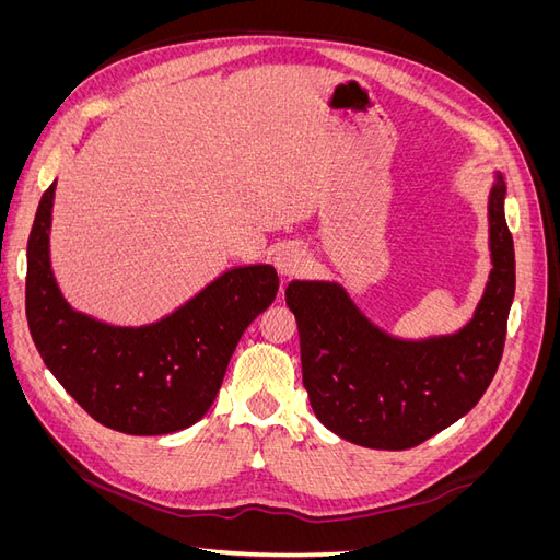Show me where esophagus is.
Instances as JSON below:
<instances>
[{"label": "esophagus", "mask_w": 560, "mask_h": 560, "mask_svg": "<svg viewBox=\"0 0 560 560\" xmlns=\"http://www.w3.org/2000/svg\"><path fill=\"white\" fill-rule=\"evenodd\" d=\"M306 264H308V254L299 243L280 245L273 252V266H276L278 273L284 276V278H292V276L301 273V270L306 268Z\"/></svg>", "instance_id": "esophagus-1"}]
</instances>
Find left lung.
<instances>
[{
  "label": "left lung",
  "instance_id": "8db88e82",
  "mask_svg": "<svg viewBox=\"0 0 560 560\" xmlns=\"http://www.w3.org/2000/svg\"><path fill=\"white\" fill-rule=\"evenodd\" d=\"M504 177L488 196L490 276L467 325L420 341L376 327L338 282L292 280L303 387L317 420L366 448H413L471 411L502 360L516 290L514 241L504 219Z\"/></svg>",
  "mask_w": 560,
  "mask_h": 560
}]
</instances>
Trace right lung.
<instances>
[{
  "label": "right lung",
  "mask_w": 560,
  "mask_h": 560,
  "mask_svg": "<svg viewBox=\"0 0 560 560\" xmlns=\"http://www.w3.org/2000/svg\"><path fill=\"white\" fill-rule=\"evenodd\" d=\"M56 182L27 241L25 313L44 364L100 425L154 436L208 413L249 322L278 294L273 266H235L159 322L114 327L65 301L50 268Z\"/></svg>",
  "instance_id": "right-lung-1"
}]
</instances>
